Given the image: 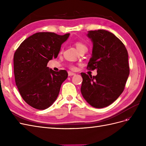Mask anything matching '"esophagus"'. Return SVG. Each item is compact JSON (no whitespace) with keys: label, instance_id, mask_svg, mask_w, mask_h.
Here are the masks:
<instances>
[{"label":"esophagus","instance_id":"34e87169","mask_svg":"<svg viewBox=\"0 0 146 146\" xmlns=\"http://www.w3.org/2000/svg\"><path fill=\"white\" fill-rule=\"evenodd\" d=\"M74 75H76V74L72 72H68V76H74Z\"/></svg>","mask_w":146,"mask_h":146}]
</instances>
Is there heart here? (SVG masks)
Instances as JSON below:
<instances>
[{"instance_id":"obj_1","label":"heart","mask_w":146,"mask_h":146,"mask_svg":"<svg viewBox=\"0 0 146 146\" xmlns=\"http://www.w3.org/2000/svg\"><path fill=\"white\" fill-rule=\"evenodd\" d=\"M75 45H76V48H77V50H79L80 49H81L82 48H83V47H86V46H85V45L83 43H82V42H80V41H77V42H76V43H75ZM70 68L71 69H75V66H72V65H71L70 66Z\"/></svg>"}]
</instances>
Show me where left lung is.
Segmentation results:
<instances>
[{
	"label": "left lung",
	"instance_id": "8db88e82",
	"mask_svg": "<svg viewBox=\"0 0 146 146\" xmlns=\"http://www.w3.org/2000/svg\"><path fill=\"white\" fill-rule=\"evenodd\" d=\"M87 36L93 44L87 68L96 69L98 74L92 77L81 73V92L92 107L102 108L113 103L124 90L130 73L129 56L122 42L108 31H88Z\"/></svg>",
	"mask_w": 146,
	"mask_h": 146
}]
</instances>
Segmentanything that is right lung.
Here are the masks:
<instances>
[{"mask_svg":"<svg viewBox=\"0 0 146 146\" xmlns=\"http://www.w3.org/2000/svg\"><path fill=\"white\" fill-rule=\"evenodd\" d=\"M69 35L36 33L25 39L15 53L16 85L24 101L34 108L45 110L54 104L68 76L66 70L56 72L47 65L56 58Z\"/></svg>","mask_w":146,"mask_h":146,"instance_id":"right-lung-1","label":"right lung"}]
</instances>
